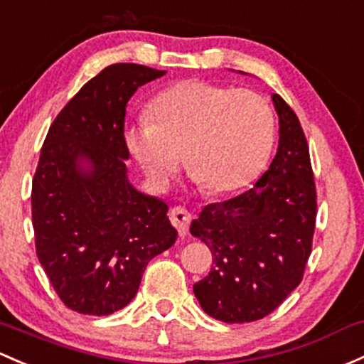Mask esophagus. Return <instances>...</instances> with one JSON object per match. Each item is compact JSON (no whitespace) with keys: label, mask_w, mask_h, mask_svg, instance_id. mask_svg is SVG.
Segmentation results:
<instances>
[{"label":"esophagus","mask_w":364,"mask_h":364,"mask_svg":"<svg viewBox=\"0 0 364 364\" xmlns=\"http://www.w3.org/2000/svg\"><path fill=\"white\" fill-rule=\"evenodd\" d=\"M169 218H171V223L178 228V232L181 233V235H185V233L188 232L190 221H192V214L186 211L185 208H181V205L172 208L169 211Z\"/></svg>","instance_id":"34e87169"}]
</instances>
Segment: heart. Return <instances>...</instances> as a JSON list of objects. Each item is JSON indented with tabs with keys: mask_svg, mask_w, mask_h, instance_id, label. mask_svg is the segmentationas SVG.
<instances>
[{
	"mask_svg": "<svg viewBox=\"0 0 364 364\" xmlns=\"http://www.w3.org/2000/svg\"><path fill=\"white\" fill-rule=\"evenodd\" d=\"M274 112L255 90L185 80L160 92L150 120L125 129V143L155 185H167L181 156L205 193L246 186L274 144Z\"/></svg>",
	"mask_w": 364,
	"mask_h": 364,
	"instance_id": "b5f03b06",
	"label": "heart"
}]
</instances>
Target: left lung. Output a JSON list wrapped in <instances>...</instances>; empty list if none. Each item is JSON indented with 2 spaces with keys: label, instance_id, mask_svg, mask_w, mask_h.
<instances>
[{
  "label": "left lung",
  "instance_id": "obj_1",
  "mask_svg": "<svg viewBox=\"0 0 364 364\" xmlns=\"http://www.w3.org/2000/svg\"><path fill=\"white\" fill-rule=\"evenodd\" d=\"M279 148L247 192L209 204L190 233L211 250V272L195 282L205 314L251 323L274 312L304 279L316 230L317 193L300 120L279 94Z\"/></svg>",
  "mask_w": 364,
  "mask_h": 364
}]
</instances>
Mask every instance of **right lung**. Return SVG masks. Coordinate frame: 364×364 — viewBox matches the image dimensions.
<instances>
[{
  "instance_id": "obj_1",
  "label": "right lung",
  "mask_w": 364,
  "mask_h": 364,
  "mask_svg": "<svg viewBox=\"0 0 364 364\" xmlns=\"http://www.w3.org/2000/svg\"><path fill=\"white\" fill-rule=\"evenodd\" d=\"M164 75L141 64L105 68L60 109L41 146L31 192L36 255L78 314L109 316L131 304L148 262L178 237L166 202L137 192L125 167L129 99Z\"/></svg>"
}]
</instances>
